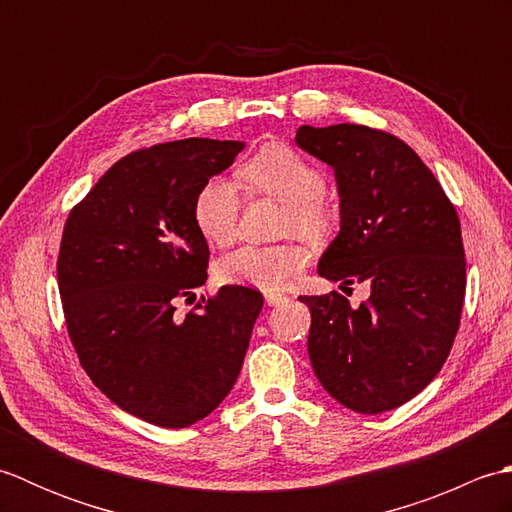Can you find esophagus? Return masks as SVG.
I'll return each instance as SVG.
<instances>
[{"label": "esophagus", "instance_id": "1", "mask_svg": "<svg viewBox=\"0 0 512 512\" xmlns=\"http://www.w3.org/2000/svg\"><path fill=\"white\" fill-rule=\"evenodd\" d=\"M264 299H266L268 306H281V303L288 301V297L284 295V292H266Z\"/></svg>", "mask_w": 512, "mask_h": 512}]
</instances>
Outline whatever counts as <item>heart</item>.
I'll list each match as a JSON object with an SVG mask.
<instances>
[{
  "label": "heart",
  "instance_id": "obj_1",
  "mask_svg": "<svg viewBox=\"0 0 512 512\" xmlns=\"http://www.w3.org/2000/svg\"><path fill=\"white\" fill-rule=\"evenodd\" d=\"M239 176L250 189L262 191L286 204V226L303 237L317 239L330 231L332 211L323 204V173L297 151L284 145H266L250 156ZM239 193L233 182L211 178L202 184L193 202V220L206 242L226 246L237 233ZM306 264L297 244L242 246L217 262L215 273L224 284L277 288Z\"/></svg>",
  "mask_w": 512,
  "mask_h": 512
}]
</instances>
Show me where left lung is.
<instances>
[{"label": "left lung", "instance_id": "1", "mask_svg": "<svg viewBox=\"0 0 512 512\" xmlns=\"http://www.w3.org/2000/svg\"><path fill=\"white\" fill-rule=\"evenodd\" d=\"M295 143L334 171L339 233L319 275L341 290L367 284L352 308L339 292L310 308L308 354L328 394L358 413L405 405L442 369L466 288L455 206L416 151L363 125H303Z\"/></svg>", "mask_w": 512, "mask_h": 512}]
</instances>
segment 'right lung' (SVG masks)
Returning a JSON list of instances; mask_svg holds the SVG:
<instances>
[{
  "label": "right lung",
  "instance_id": "1",
  "mask_svg": "<svg viewBox=\"0 0 512 512\" xmlns=\"http://www.w3.org/2000/svg\"><path fill=\"white\" fill-rule=\"evenodd\" d=\"M244 147L187 138L134 151L103 173L63 228L57 277L79 361L114 405L156 427H189L220 405L264 306L253 288L222 286L198 312L176 314L204 286L209 264L195 195Z\"/></svg>",
  "mask_w": 512,
  "mask_h": 512
}]
</instances>
